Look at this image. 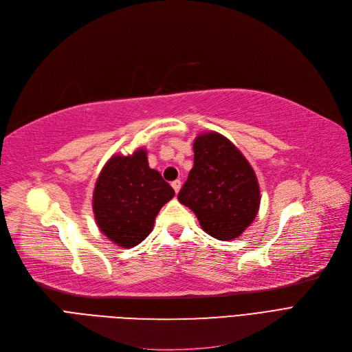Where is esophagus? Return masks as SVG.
Returning a JSON list of instances; mask_svg holds the SVG:
<instances>
[{
  "instance_id": "obj_1",
  "label": "esophagus",
  "mask_w": 352,
  "mask_h": 352,
  "mask_svg": "<svg viewBox=\"0 0 352 352\" xmlns=\"http://www.w3.org/2000/svg\"><path fill=\"white\" fill-rule=\"evenodd\" d=\"M171 186H173L174 191H175V192H178V191H179V188H181V181H179V179L173 181V182H171Z\"/></svg>"
}]
</instances>
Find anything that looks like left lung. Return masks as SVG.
Returning <instances> with one entry per match:
<instances>
[{
  "mask_svg": "<svg viewBox=\"0 0 352 352\" xmlns=\"http://www.w3.org/2000/svg\"><path fill=\"white\" fill-rule=\"evenodd\" d=\"M178 201L194 211L207 234L230 241L255 218L260 187L238 148L221 134L210 133L195 138L194 166Z\"/></svg>",
  "mask_w": 352,
  "mask_h": 352,
  "instance_id": "obj_1",
  "label": "left lung"
}]
</instances>
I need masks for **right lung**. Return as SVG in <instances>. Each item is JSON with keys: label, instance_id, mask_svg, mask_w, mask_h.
Wrapping results in <instances>:
<instances>
[{"label": "right lung", "instance_id": "obj_1", "mask_svg": "<svg viewBox=\"0 0 352 352\" xmlns=\"http://www.w3.org/2000/svg\"><path fill=\"white\" fill-rule=\"evenodd\" d=\"M161 174L148 166L146 153L116 155L102 168L94 190L97 226L122 248L135 247L154 227L161 207L174 197Z\"/></svg>", "mask_w": 352, "mask_h": 352}]
</instances>
